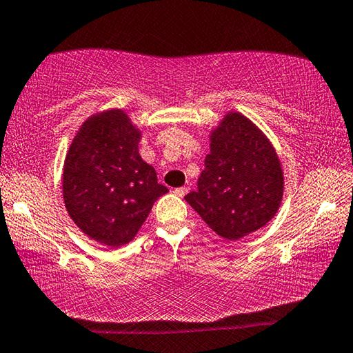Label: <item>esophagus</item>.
Wrapping results in <instances>:
<instances>
[{
  "instance_id": "obj_1",
  "label": "esophagus",
  "mask_w": 353,
  "mask_h": 353,
  "mask_svg": "<svg viewBox=\"0 0 353 353\" xmlns=\"http://www.w3.org/2000/svg\"><path fill=\"white\" fill-rule=\"evenodd\" d=\"M188 187H181V188H176L174 190V193L177 194V196H181V198H182V196H185V194H187L188 193Z\"/></svg>"
}]
</instances>
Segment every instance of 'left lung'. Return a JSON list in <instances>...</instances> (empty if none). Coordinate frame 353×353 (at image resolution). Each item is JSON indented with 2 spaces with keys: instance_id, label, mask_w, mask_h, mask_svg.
Returning a JSON list of instances; mask_svg holds the SVG:
<instances>
[{
  "instance_id": "obj_1",
  "label": "left lung",
  "mask_w": 353,
  "mask_h": 353,
  "mask_svg": "<svg viewBox=\"0 0 353 353\" xmlns=\"http://www.w3.org/2000/svg\"><path fill=\"white\" fill-rule=\"evenodd\" d=\"M282 196L283 171L276 149L249 118L229 112L212 130L198 190L185 201L213 232L235 241L270 223Z\"/></svg>"
}]
</instances>
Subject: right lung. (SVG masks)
<instances>
[{
  "label": "right lung",
  "instance_id": "add662e5",
  "mask_svg": "<svg viewBox=\"0 0 353 353\" xmlns=\"http://www.w3.org/2000/svg\"><path fill=\"white\" fill-rule=\"evenodd\" d=\"M141 132L119 109L82 124L65 157L62 190L70 218L92 240L119 248L134 240L168 188L139 154Z\"/></svg>",
  "mask_w": 353,
  "mask_h": 353
}]
</instances>
